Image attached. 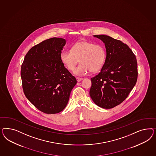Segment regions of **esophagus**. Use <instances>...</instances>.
<instances>
[{"instance_id": "1", "label": "esophagus", "mask_w": 156, "mask_h": 156, "mask_svg": "<svg viewBox=\"0 0 156 156\" xmlns=\"http://www.w3.org/2000/svg\"><path fill=\"white\" fill-rule=\"evenodd\" d=\"M76 80H77L78 82H80L81 80H83V78H79V77H76Z\"/></svg>"}]
</instances>
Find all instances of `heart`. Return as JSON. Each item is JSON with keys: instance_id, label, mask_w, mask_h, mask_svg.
Wrapping results in <instances>:
<instances>
[{"instance_id": "b5f03b06", "label": "heart", "mask_w": 156, "mask_h": 156, "mask_svg": "<svg viewBox=\"0 0 156 156\" xmlns=\"http://www.w3.org/2000/svg\"><path fill=\"white\" fill-rule=\"evenodd\" d=\"M60 59L70 71L74 69L80 60V63L74 70V73L83 76L90 71L96 73L102 69L106 59V52L102 46L83 40L76 43L71 50L62 51Z\"/></svg>"}]
</instances>
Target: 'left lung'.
Wrapping results in <instances>:
<instances>
[{"label":"left lung","instance_id":"left-lung-1","mask_svg":"<svg viewBox=\"0 0 156 156\" xmlns=\"http://www.w3.org/2000/svg\"><path fill=\"white\" fill-rule=\"evenodd\" d=\"M94 37L105 43L106 58L99 74L91 78L90 97L104 109H112L128 97L137 82L136 55L128 45L105 35Z\"/></svg>","mask_w":156,"mask_h":156}]
</instances>
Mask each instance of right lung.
<instances>
[{"label":"right lung","instance_id":"right-lung-1","mask_svg":"<svg viewBox=\"0 0 156 156\" xmlns=\"http://www.w3.org/2000/svg\"><path fill=\"white\" fill-rule=\"evenodd\" d=\"M65 44L63 38L46 39L28 51L21 66L24 95L44 113H58L65 109L76 83L60 59Z\"/></svg>","mask_w":156,"mask_h":156}]
</instances>
